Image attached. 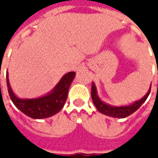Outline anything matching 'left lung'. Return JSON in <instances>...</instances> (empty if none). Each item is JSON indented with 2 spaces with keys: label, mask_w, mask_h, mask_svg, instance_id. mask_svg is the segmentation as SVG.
I'll return each mask as SVG.
<instances>
[{
  "label": "left lung",
  "mask_w": 158,
  "mask_h": 158,
  "mask_svg": "<svg viewBox=\"0 0 158 158\" xmlns=\"http://www.w3.org/2000/svg\"><path fill=\"white\" fill-rule=\"evenodd\" d=\"M150 89H151V85L149 87L148 92L146 95L143 97V98H141L140 100H137L134 102L133 104L128 105V106H113L111 105H108L105 102L101 100L98 95V91H97V88L95 83L92 82V86H91V98H92V101L93 104L96 106V108L98 109V111L105 115L110 116L112 118H123L131 115L132 113L137 111L143 103L146 101L147 98L149 97V93H150Z\"/></svg>",
  "instance_id": "1"
}]
</instances>
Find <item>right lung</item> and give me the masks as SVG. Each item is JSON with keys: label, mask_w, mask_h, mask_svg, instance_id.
<instances>
[{"label": "right lung", "mask_w": 158, "mask_h": 158, "mask_svg": "<svg viewBox=\"0 0 158 158\" xmlns=\"http://www.w3.org/2000/svg\"><path fill=\"white\" fill-rule=\"evenodd\" d=\"M76 76L75 72L64 75L52 91L37 98H19L13 92L7 74V86L10 99L22 112L31 118H46L60 112L66 103L70 85Z\"/></svg>", "instance_id": "right-lung-1"}]
</instances>
